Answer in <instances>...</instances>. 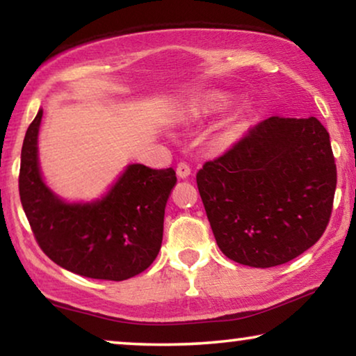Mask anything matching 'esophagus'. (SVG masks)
Masks as SVG:
<instances>
[{
  "mask_svg": "<svg viewBox=\"0 0 356 356\" xmlns=\"http://www.w3.org/2000/svg\"><path fill=\"white\" fill-rule=\"evenodd\" d=\"M177 175L179 178H188L189 175H191V168H189V165L186 162H179L177 167Z\"/></svg>",
  "mask_w": 356,
  "mask_h": 356,
  "instance_id": "34e87169",
  "label": "esophagus"
}]
</instances>
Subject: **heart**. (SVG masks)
<instances>
[{"mask_svg": "<svg viewBox=\"0 0 356 356\" xmlns=\"http://www.w3.org/2000/svg\"><path fill=\"white\" fill-rule=\"evenodd\" d=\"M191 113L196 116H206L225 110L228 106V97L222 92H207L196 97L191 102Z\"/></svg>", "mask_w": 356, "mask_h": 356, "instance_id": "obj_1", "label": "heart"}]
</instances>
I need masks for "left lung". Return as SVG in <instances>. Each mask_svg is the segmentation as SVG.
<instances>
[{"label":"left lung","mask_w":356,"mask_h":356,"mask_svg":"<svg viewBox=\"0 0 356 356\" xmlns=\"http://www.w3.org/2000/svg\"><path fill=\"white\" fill-rule=\"evenodd\" d=\"M196 181L220 251L266 269L295 259L323 236L337 167L319 120L270 116L204 163Z\"/></svg>","instance_id":"left-lung-1"}]
</instances>
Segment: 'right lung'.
Returning a JSON list of instances; mask_svg holds the SVG:
<instances>
[{"mask_svg":"<svg viewBox=\"0 0 356 356\" xmlns=\"http://www.w3.org/2000/svg\"><path fill=\"white\" fill-rule=\"evenodd\" d=\"M43 111L27 128L19 194L40 250L63 269L100 280H126L147 269L163 236L173 168L129 165L110 193L92 204H66L45 186L37 160Z\"/></svg>","mask_w":356,"mask_h":356,"instance_id":"right-lung-1","label":"right lung"}]
</instances>
